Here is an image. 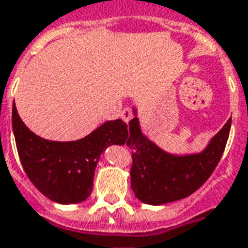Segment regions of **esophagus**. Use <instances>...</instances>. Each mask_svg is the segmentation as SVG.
<instances>
[{
  "label": "esophagus",
  "instance_id": "obj_1",
  "mask_svg": "<svg viewBox=\"0 0 248 248\" xmlns=\"http://www.w3.org/2000/svg\"><path fill=\"white\" fill-rule=\"evenodd\" d=\"M121 118L124 119L126 124H129L130 121H131V118H133V111H131L129 108H126V109H124L121 111Z\"/></svg>",
  "mask_w": 248,
  "mask_h": 248
}]
</instances>
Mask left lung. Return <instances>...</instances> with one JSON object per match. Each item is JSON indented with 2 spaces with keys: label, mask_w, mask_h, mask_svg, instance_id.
Segmentation results:
<instances>
[{
  "label": "left lung",
  "mask_w": 248,
  "mask_h": 248,
  "mask_svg": "<svg viewBox=\"0 0 248 248\" xmlns=\"http://www.w3.org/2000/svg\"><path fill=\"white\" fill-rule=\"evenodd\" d=\"M129 122L127 147L133 150L131 188L142 202L163 205L185 199L208 180L226 147L232 118L199 154L172 155L146 138L139 126L137 110Z\"/></svg>",
  "instance_id": "obj_1"
}]
</instances>
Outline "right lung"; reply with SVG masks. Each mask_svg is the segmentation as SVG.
<instances>
[{
    "label": "right lung",
    "mask_w": 248,
    "mask_h": 248,
    "mask_svg": "<svg viewBox=\"0 0 248 248\" xmlns=\"http://www.w3.org/2000/svg\"><path fill=\"white\" fill-rule=\"evenodd\" d=\"M13 133L22 167L39 192L58 203L85 201L93 189V176L101 154L129 138L122 119L108 121L85 138L55 142L31 131L13 108Z\"/></svg>",
    "instance_id": "obj_1"
}]
</instances>
